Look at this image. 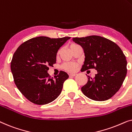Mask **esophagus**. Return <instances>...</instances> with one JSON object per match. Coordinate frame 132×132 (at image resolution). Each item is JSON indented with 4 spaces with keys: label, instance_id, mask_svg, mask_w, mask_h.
Segmentation results:
<instances>
[{
    "label": "esophagus",
    "instance_id": "obj_1",
    "mask_svg": "<svg viewBox=\"0 0 132 132\" xmlns=\"http://www.w3.org/2000/svg\"><path fill=\"white\" fill-rule=\"evenodd\" d=\"M76 75V74H70L69 76L70 77H74V76H75Z\"/></svg>",
    "mask_w": 132,
    "mask_h": 132
}]
</instances>
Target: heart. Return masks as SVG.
<instances>
[{"mask_svg": "<svg viewBox=\"0 0 132 132\" xmlns=\"http://www.w3.org/2000/svg\"><path fill=\"white\" fill-rule=\"evenodd\" d=\"M78 46L79 45L75 44V43H72V44L70 45V50H72L73 48H75L76 47ZM57 55H58V53H57ZM77 67V64H75V63H64V64L62 65V68L67 71L70 72V73H73V72H75L76 71Z\"/></svg>", "mask_w": 132, "mask_h": 132, "instance_id": "heart-1", "label": "heart"}]
</instances>
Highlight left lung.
Here are the masks:
<instances>
[{"label": "left lung", "instance_id": "obj_1", "mask_svg": "<svg viewBox=\"0 0 132 132\" xmlns=\"http://www.w3.org/2000/svg\"><path fill=\"white\" fill-rule=\"evenodd\" d=\"M85 53L82 70L94 68L95 77L88 76V82L81 88L84 94L91 100L104 101L118 91L127 74V61L117 44L97 35L73 38Z\"/></svg>", "mask_w": 132, "mask_h": 132}]
</instances>
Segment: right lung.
Segmentation results:
<instances>
[{"instance_id": "obj_1", "label": "right lung", "mask_w": 132, "mask_h": 132, "mask_svg": "<svg viewBox=\"0 0 132 132\" xmlns=\"http://www.w3.org/2000/svg\"><path fill=\"white\" fill-rule=\"evenodd\" d=\"M69 37L50 38H33L21 44L14 53L11 70L15 84L21 94L34 104L43 105L53 102L60 94L63 84L68 78L61 71L50 77L48 67L56 63L59 48Z\"/></svg>"}]
</instances>
